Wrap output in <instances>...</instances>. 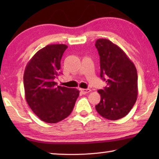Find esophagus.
Returning <instances> with one entry per match:
<instances>
[{
  "label": "esophagus",
  "instance_id": "34e87169",
  "mask_svg": "<svg viewBox=\"0 0 159 159\" xmlns=\"http://www.w3.org/2000/svg\"><path fill=\"white\" fill-rule=\"evenodd\" d=\"M80 90H81L82 93H83V94H87V93H90V89H80Z\"/></svg>",
  "mask_w": 159,
  "mask_h": 159
}]
</instances>
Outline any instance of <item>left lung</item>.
<instances>
[{"instance_id":"1","label":"left lung","mask_w":159,"mask_h":159,"mask_svg":"<svg viewBox=\"0 0 159 159\" xmlns=\"http://www.w3.org/2000/svg\"><path fill=\"white\" fill-rule=\"evenodd\" d=\"M95 47L100 56L101 78L107 82L98 90L101 101L98 113L109 120L125 116L138 97V73L133 63L119 46L107 39H98Z\"/></svg>"}]
</instances>
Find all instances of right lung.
<instances>
[{
	"label": "right lung",
	"mask_w": 159,
	"mask_h": 159,
	"mask_svg": "<svg viewBox=\"0 0 159 159\" xmlns=\"http://www.w3.org/2000/svg\"><path fill=\"white\" fill-rule=\"evenodd\" d=\"M68 46L48 45L34 54L24 74L25 98L32 111L47 123H57L72 111L80 91L57 86L61 59Z\"/></svg>",
	"instance_id": "1"
}]
</instances>
